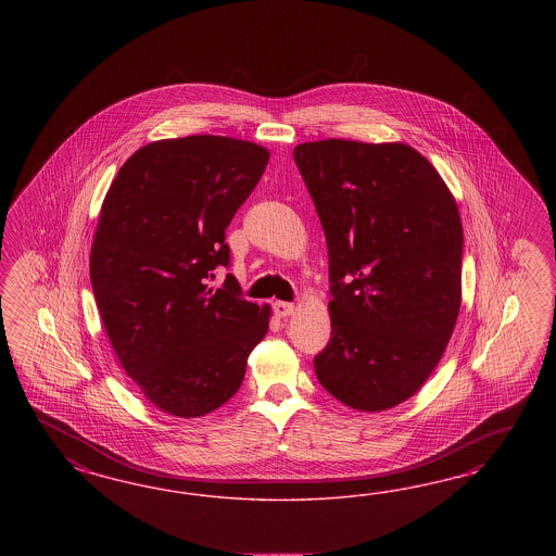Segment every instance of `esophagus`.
<instances>
[{
  "mask_svg": "<svg viewBox=\"0 0 556 556\" xmlns=\"http://www.w3.org/2000/svg\"><path fill=\"white\" fill-rule=\"evenodd\" d=\"M273 309H275V316L279 318H289L295 314V305L287 302H275L273 303Z\"/></svg>",
  "mask_w": 556,
  "mask_h": 556,
  "instance_id": "esophagus-1",
  "label": "esophagus"
}]
</instances>
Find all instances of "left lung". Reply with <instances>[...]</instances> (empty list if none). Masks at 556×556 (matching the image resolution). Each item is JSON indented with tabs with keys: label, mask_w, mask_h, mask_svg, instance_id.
Masks as SVG:
<instances>
[{
	"label": "left lung",
	"mask_w": 556,
	"mask_h": 556,
	"mask_svg": "<svg viewBox=\"0 0 556 556\" xmlns=\"http://www.w3.org/2000/svg\"><path fill=\"white\" fill-rule=\"evenodd\" d=\"M328 242L332 337L321 388L358 412L409 400L453 337L463 287L455 195L404 142L328 138L293 149Z\"/></svg>",
	"instance_id": "1"
}]
</instances>
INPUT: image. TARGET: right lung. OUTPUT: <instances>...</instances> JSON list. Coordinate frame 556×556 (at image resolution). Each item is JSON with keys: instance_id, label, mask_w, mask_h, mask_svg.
<instances>
[{"instance_id": "right-lung-1", "label": "right lung", "mask_w": 556, "mask_h": 556, "mask_svg": "<svg viewBox=\"0 0 556 556\" xmlns=\"http://www.w3.org/2000/svg\"><path fill=\"white\" fill-rule=\"evenodd\" d=\"M249 140H156L119 167L101 203L89 275L122 369L154 407L200 418L242 386L270 305L240 298L224 232L269 163Z\"/></svg>"}]
</instances>
